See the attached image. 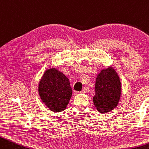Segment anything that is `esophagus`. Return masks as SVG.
<instances>
[{
    "instance_id": "1",
    "label": "esophagus",
    "mask_w": 149,
    "mask_h": 149,
    "mask_svg": "<svg viewBox=\"0 0 149 149\" xmlns=\"http://www.w3.org/2000/svg\"><path fill=\"white\" fill-rule=\"evenodd\" d=\"M87 92V88H84L81 91V93H86Z\"/></svg>"
}]
</instances>
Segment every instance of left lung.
Masks as SVG:
<instances>
[{
    "label": "left lung",
    "mask_w": 149,
    "mask_h": 149,
    "mask_svg": "<svg viewBox=\"0 0 149 149\" xmlns=\"http://www.w3.org/2000/svg\"><path fill=\"white\" fill-rule=\"evenodd\" d=\"M95 94L92 98L95 108L101 113H107L117 107L121 96V82L112 66L102 69L95 80Z\"/></svg>",
    "instance_id": "left-lung-1"
}]
</instances>
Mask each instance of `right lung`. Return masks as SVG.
Returning a JSON list of instances; mask_svg holds the SVG:
<instances>
[{"mask_svg": "<svg viewBox=\"0 0 149 149\" xmlns=\"http://www.w3.org/2000/svg\"><path fill=\"white\" fill-rule=\"evenodd\" d=\"M41 100L54 112H61L67 107L72 96L69 79L55 68L44 72L38 85Z\"/></svg>", "mask_w": 149, "mask_h": 149, "instance_id": "1", "label": "right lung"}]
</instances>
